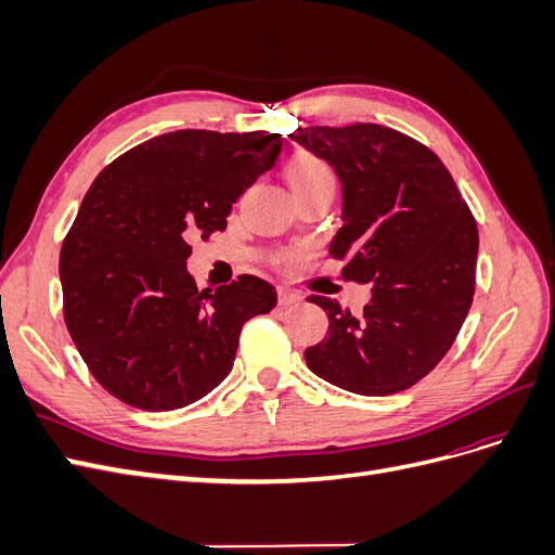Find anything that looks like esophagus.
Listing matches in <instances>:
<instances>
[{"label": "esophagus", "mask_w": 555, "mask_h": 555, "mask_svg": "<svg viewBox=\"0 0 555 555\" xmlns=\"http://www.w3.org/2000/svg\"><path fill=\"white\" fill-rule=\"evenodd\" d=\"M300 298H304V296L296 294L294 289H287V287H280L278 289V304L280 306H294V304H298Z\"/></svg>", "instance_id": "obj_1"}]
</instances>
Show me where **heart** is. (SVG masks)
I'll return each mask as SVG.
<instances>
[{"label": "heart", "mask_w": 555, "mask_h": 555, "mask_svg": "<svg viewBox=\"0 0 555 555\" xmlns=\"http://www.w3.org/2000/svg\"><path fill=\"white\" fill-rule=\"evenodd\" d=\"M284 178H287L294 196L319 190H335L333 169L312 153H296L284 166Z\"/></svg>", "instance_id": "1"}]
</instances>
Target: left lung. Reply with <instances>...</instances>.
Segmentation results:
<instances>
[{
  "mask_svg": "<svg viewBox=\"0 0 555 555\" xmlns=\"http://www.w3.org/2000/svg\"><path fill=\"white\" fill-rule=\"evenodd\" d=\"M289 139L333 166L343 229L328 251L347 280L373 284L359 319L338 300L308 298L326 312L328 335L306 363L351 393L405 391L442 361L473 306L475 217L440 157L396 129L298 127Z\"/></svg>",
  "mask_w": 555,
  "mask_h": 555,
  "instance_id": "8db88e82",
  "label": "left lung"
}]
</instances>
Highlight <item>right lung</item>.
<instances>
[{"instance_id":"1","label":"right lung","mask_w":555,"mask_h":555,"mask_svg":"<svg viewBox=\"0 0 555 555\" xmlns=\"http://www.w3.org/2000/svg\"><path fill=\"white\" fill-rule=\"evenodd\" d=\"M280 150V133L180 129L96 176L62 243L60 280L66 328L111 396L171 412L231 373L243 324L278 294L255 275L198 292L190 243L227 229Z\"/></svg>"}]
</instances>
